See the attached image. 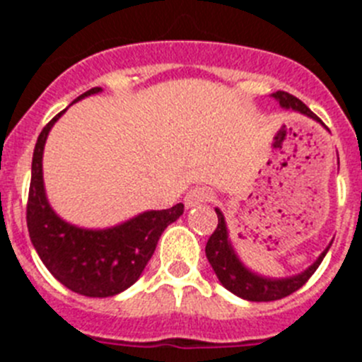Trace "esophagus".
<instances>
[{
  "label": "esophagus",
  "instance_id": "1",
  "mask_svg": "<svg viewBox=\"0 0 362 362\" xmlns=\"http://www.w3.org/2000/svg\"><path fill=\"white\" fill-rule=\"evenodd\" d=\"M214 197V192L206 187H196L194 190H190L185 197V204H187L188 209L192 206H197V204H203V203H209L212 201Z\"/></svg>",
  "mask_w": 362,
  "mask_h": 362
}]
</instances>
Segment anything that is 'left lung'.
Returning a JSON list of instances; mask_svg holds the SVG:
<instances>
[{
  "label": "left lung",
  "instance_id": "left-lung-1",
  "mask_svg": "<svg viewBox=\"0 0 362 362\" xmlns=\"http://www.w3.org/2000/svg\"><path fill=\"white\" fill-rule=\"evenodd\" d=\"M274 98L279 99L281 107L284 108H293V110L305 114V116L313 117L317 119L319 117L306 107L300 99H297L296 95L288 94V92H276ZM217 214V228L214 230V233L210 235L209 243H206V257H209V263L212 264L216 276L219 277L221 284L225 286L226 290H230L235 296L243 297V299L248 300H277L283 299V297L290 296V293L297 292L300 286H305L306 281L313 276V272L317 270L319 264H321L322 257L326 255L328 248L321 254V257L308 268L303 274L296 277H288V279H264V277H259L252 272L246 270L239 259L233 254L232 246L228 243V233H226V225L225 217L219 210L216 209Z\"/></svg>",
  "mask_w": 362,
  "mask_h": 362
}]
</instances>
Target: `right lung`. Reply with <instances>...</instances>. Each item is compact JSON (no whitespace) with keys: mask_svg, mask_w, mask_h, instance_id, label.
Masks as SVG:
<instances>
[{"mask_svg":"<svg viewBox=\"0 0 362 362\" xmlns=\"http://www.w3.org/2000/svg\"><path fill=\"white\" fill-rule=\"evenodd\" d=\"M99 90L94 86L76 101ZM63 112L45 124L34 148L27 201L30 241L45 267L69 290L88 297L116 296L139 279L161 233L179 219L185 204L150 210L108 230H83L59 219L45 197L41 159L47 136Z\"/></svg>","mask_w":362,"mask_h":362,"instance_id":"obj_1","label":"right lung"}]
</instances>
